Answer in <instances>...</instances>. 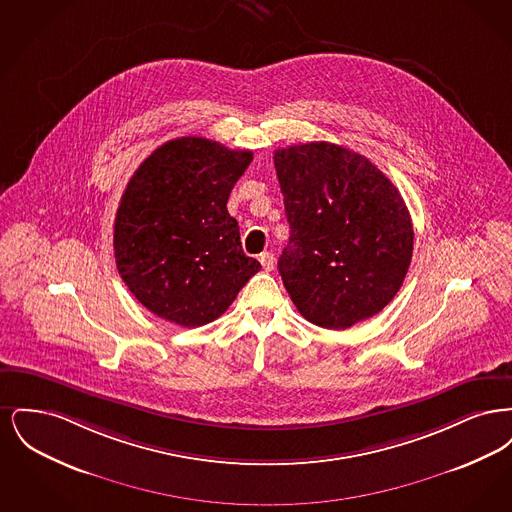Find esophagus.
I'll list each match as a JSON object with an SVG mask.
<instances>
[{
  "label": "esophagus",
  "mask_w": 512,
  "mask_h": 512,
  "mask_svg": "<svg viewBox=\"0 0 512 512\" xmlns=\"http://www.w3.org/2000/svg\"><path fill=\"white\" fill-rule=\"evenodd\" d=\"M259 261H261V265H263V268H265L267 272H270V270L274 268V255H272V253H268V251L261 253Z\"/></svg>",
  "instance_id": "1"
}]
</instances>
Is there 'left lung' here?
Returning a JSON list of instances; mask_svg holds the SVG:
<instances>
[{"label": "left lung", "mask_w": 512, "mask_h": 512, "mask_svg": "<svg viewBox=\"0 0 512 512\" xmlns=\"http://www.w3.org/2000/svg\"><path fill=\"white\" fill-rule=\"evenodd\" d=\"M290 242L278 270L309 322L345 330L380 313L413 257V222L390 178L347 147L274 151Z\"/></svg>", "instance_id": "left-lung-1"}]
</instances>
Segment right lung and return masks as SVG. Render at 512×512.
<instances>
[{
	"mask_svg": "<svg viewBox=\"0 0 512 512\" xmlns=\"http://www.w3.org/2000/svg\"><path fill=\"white\" fill-rule=\"evenodd\" d=\"M253 153L186 136L134 172L115 219V261L132 295L184 328L219 318L261 263L247 257L228 195Z\"/></svg>",
	"mask_w": 512,
	"mask_h": 512,
	"instance_id": "add662e5",
	"label": "right lung"
}]
</instances>
